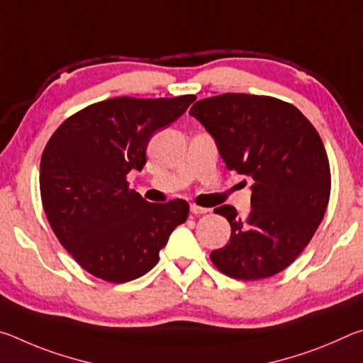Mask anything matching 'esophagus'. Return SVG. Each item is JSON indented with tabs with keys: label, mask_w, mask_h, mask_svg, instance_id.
<instances>
[{
	"label": "esophagus",
	"mask_w": 363,
	"mask_h": 363,
	"mask_svg": "<svg viewBox=\"0 0 363 363\" xmlns=\"http://www.w3.org/2000/svg\"><path fill=\"white\" fill-rule=\"evenodd\" d=\"M190 211H192V214H206V213H210V210H208V208L199 206V205L190 206Z\"/></svg>",
	"instance_id": "1"
}]
</instances>
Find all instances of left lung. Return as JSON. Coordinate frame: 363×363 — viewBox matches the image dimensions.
Returning <instances> with one entry per match:
<instances>
[{
    "mask_svg": "<svg viewBox=\"0 0 363 363\" xmlns=\"http://www.w3.org/2000/svg\"><path fill=\"white\" fill-rule=\"evenodd\" d=\"M218 144L225 168L253 179L251 211L230 205V240L210 259L227 277L261 280L281 272L301 255L327 211L331 174L312 123L285 101L227 93L201 99L189 112Z\"/></svg>",
    "mask_w": 363,
    "mask_h": 363,
    "instance_id": "8db88e82",
    "label": "left lung"
}]
</instances>
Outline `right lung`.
<instances>
[{"mask_svg":"<svg viewBox=\"0 0 363 363\" xmlns=\"http://www.w3.org/2000/svg\"><path fill=\"white\" fill-rule=\"evenodd\" d=\"M194 94L113 97L69 116L43 150V210L60 245L86 272L125 284L155 266L160 250L186 223L189 203H149L126 176L143 169L150 138L186 112Z\"/></svg>","mask_w":363,"mask_h":363,"instance_id":"obj_1","label":"right lung"}]
</instances>
